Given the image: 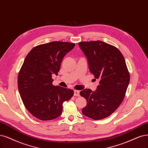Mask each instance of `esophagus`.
Here are the masks:
<instances>
[{
	"instance_id": "obj_1",
	"label": "esophagus",
	"mask_w": 148,
	"mask_h": 148,
	"mask_svg": "<svg viewBox=\"0 0 148 148\" xmlns=\"http://www.w3.org/2000/svg\"><path fill=\"white\" fill-rule=\"evenodd\" d=\"M74 95L75 96H79V91L78 90H74Z\"/></svg>"
}]
</instances>
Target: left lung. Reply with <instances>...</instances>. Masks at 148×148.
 Instances as JSON below:
<instances>
[{
  "label": "left lung",
  "mask_w": 148,
  "mask_h": 148,
  "mask_svg": "<svg viewBox=\"0 0 148 148\" xmlns=\"http://www.w3.org/2000/svg\"><path fill=\"white\" fill-rule=\"evenodd\" d=\"M78 45L87 58L90 72L100 79L95 91L80 92L87 101L82 113L94 120L107 118L122 103L129 84L124 58L118 48L99 40Z\"/></svg>",
  "instance_id": "8db88e82"
}]
</instances>
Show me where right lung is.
<instances>
[{
    "label": "right lung",
    "instance_id": "1",
    "mask_svg": "<svg viewBox=\"0 0 148 148\" xmlns=\"http://www.w3.org/2000/svg\"><path fill=\"white\" fill-rule=\"evenodd\" d=\"M75 43L52 42L34 47L25 57L18 77L23 102L29 113L42 121L53 120L62 111V104L73 90L52 84L65 56Z\"/></svg>",
    "mask_w": 148,
    "mask_h": 148
}]
</instances>
